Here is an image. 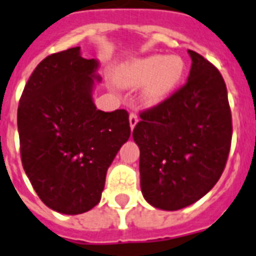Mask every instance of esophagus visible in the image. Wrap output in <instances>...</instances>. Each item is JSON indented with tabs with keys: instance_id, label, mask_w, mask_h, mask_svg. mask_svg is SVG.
I'll use <instances>...</instances> for the list:
<instances>
[{
	"instance_id": "34e87169",
	"label": "esophagus",
	"mask_w": 256,
	"mask_h": 256,
	"mask_svg": "<svg viewBox=\"0 0 256 256\" xmlns=\"http://www.w3.org/2000/svg\"><path fill=\"white\" fill-rule=\"evenodd\" d=\"M128 120H130V128H132H132H135V124H138V121H139L138 114H136V113H130V117H128Z\"/></svg>"
}]
</instances>
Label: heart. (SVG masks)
Segmentation results:
<instances>
[{
  "label": "heart",
  "instance_id": "obj_1",
  "mask_svg": "<svg viewBox=\"0 0 256 256\" xmlns=\"http://www.w3.org/2000/svg\"><path fill=\"white\" fill-rule=\"evenodd\" d=\"M184 72V64L181 57L154 54L130 62L120 72L117 80L124 87H139L146 83L142 95L143 102L154 105L177 87Z\"/></svg>",
  "mask_w": 256,
  "mask_h": 256
}]
</instances>
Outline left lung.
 <instances>
[{"instance_id":"left-lung-1","label":"left lung","mask_w":256,"mask_h":256,"mask_svg":"<svg viewBox=\"0 0 256 256\" xmlns=\"http://www.w3.org/2000/svg\"><path fill=\"white\" fill-rule=\"evenodd\" d=\"M188 82L169 98L139 113L132 138L140 150L146 200L165 211L188 207L214 188L232 144L226 86L218 68L188 50Z\"/></svg>"}]
</instances>
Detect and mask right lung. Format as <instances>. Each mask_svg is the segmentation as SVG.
Instances as JSON below:
<instances>
[{"label":"right lung","instance_id":"obj_1","mask_svg":"<svg viewBox=\"0 0 256 256\" xmlns=\"http://www.w3.org/2000/svg\"><path fill=\"white\" fill-rule=\"evenodd\" d=\"M80 48L42 60L26 83L18 106L23 169L49 208L90 211L102 199L109 165L130 136L124 109L102 112L92 102L98 64Z\"/></svg>","mask_w":256,"mask_h":256}]
</instances>
